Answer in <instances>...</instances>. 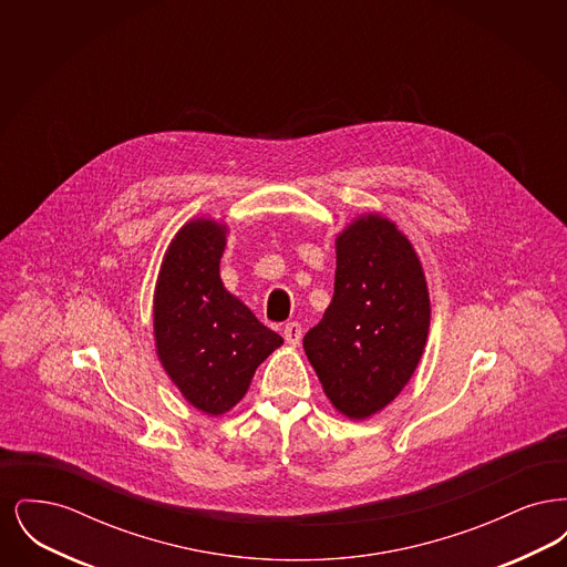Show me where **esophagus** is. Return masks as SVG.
<instances>
[{
	"label": "esophagus",
	"mask_w": 567,
	"mask_h": 567,
	"mask_svg": "<svg viewBox=\"0 0 567 567\" xmlns=\"http://www.w3.org/2000/svg\"><path fill=\"white\" fill-rule=\"evenodd\" d=\"M282 336H285V340H287V344L297 347V344L301 342V324L296 323V321H293V323L285 324Z\"/></svg>",
	"instance_id": "obj_1"
}]
</instances>
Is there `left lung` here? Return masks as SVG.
<instances>
[{
	"label": "left lung",
	"instance_id": "left-lung-1",
	"mask_svg": "<svg viewBox=\"0 0 567 567\" xmlns=\"http://www.w3.org/2000/svg\"><path fill=\"white\" fill-rule=\"evenodd\" d=\"M333 299L303 351L342 414L368 419L391 404L427 342L430 293L419 257L398 227L357 218L336 240Z\"/></svg>",
	"mask_w": 567,
	"mask_h": 567
}]
</instances>
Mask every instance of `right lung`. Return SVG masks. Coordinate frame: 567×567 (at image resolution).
Masks as SVG:
<instances>
[{
	"instance_id": "add662e5",
	"label": "right lung",
	"mask_w": 567,
	"mask_h": 567,
	"mask_svg": "<svg viewBox=\"0 0 567 567\" xmlns=\"http://www.w3.org/2000/svg\"><path fill=\"white\" fill-rule=\"evenodd\" d=\"M225 225L187 223L169 244L155 293V338L165 372L190 404L223 414L238 404L257 365L282 344L225 291L218 264Z\"/></svg>"
}]
</instances>
